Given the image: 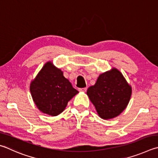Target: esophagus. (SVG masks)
<instances>
[{
  "label": "esophagus",
  "mask_w": 158,
  "mask_h": 158,
  "mask_svg": "<svg viewBox=\"0 0 158 158\" xmlns=\"http://www.w3.org/2000/svg\"><path fill=\"white\" fill-rule=\"evenodd\" d=\"M87 90V88H79V91L80 92H86Z\"/></svg>",
  "instance_id": "obj_1"
}]
</instances>
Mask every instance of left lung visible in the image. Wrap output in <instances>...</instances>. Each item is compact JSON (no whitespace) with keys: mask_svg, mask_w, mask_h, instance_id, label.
I'll use <instances>...</instances> for the list:
<instances>
[{"mask_svg":"<svg viewBox=\"0 0 158 158\" xmlns=\"http://www.w3.org/2000/svg\"><path fill=\"white\" fill-rule=\"evenodd\" d=\"M132 88L117 69L100 74L95 84L89 87L87 94L99 116L104 119L114 118L127 108Z\"/></svg>","mask_w":158,"mask_h":158,"instance_id":"left-lung-1","label":"left lung"}]
</instances>
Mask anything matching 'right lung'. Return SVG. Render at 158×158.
Here are the masks:
<instances>
[{"mask_svg":"<svg viewBox=\"0 0 158 158\" xmlns=\"http://www.w3.org/2000/svg\"><path fill=\"white\" fill-rule=\"evenodd\" d=\"M30 93L42 113L51 116L61 113L68 102L79 93L63 72L48 61L30 84Z\"/></svg>","mask_w":158,"mask_h":158,"instance_id":"obj_1","label":"right lung"}]
</instances>
